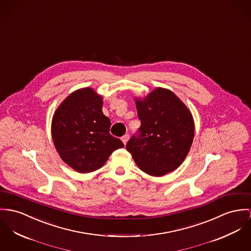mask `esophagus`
I'll use <instances>...</instances> for the list:
<instances>
[{
  "label": "esophagus",
  "mask_w": 251,
  "mask_h": 251,
  "mask_svg": "<svg viewBox=\"0 0 251 251\" xmlns=\"http://www.w3.org/2000/svg\"><path fill=\"white\" fill-rule=\"evenodd\" d=\"M129 138H130V135L127 134V135H124L123 136H122V137H121V140L123 141V143H124V144H126V143L128 142Z\"/></svg>",
  "instance_id": "esophagus-1"
}]
</instances>
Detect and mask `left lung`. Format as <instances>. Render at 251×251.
I'll return each instance as SVG.
<instances>
[{"label":"left lung","mask_w":251,"mask_h":251,"mask_svg":"<svg viewBox=\"0 0 251 251\" xmlns=\"http://www.w3.org/2000/svg\"><path fill=\"white\" fill-rule=\"evenodd\" d=\"M141 122L126 145L140 170L161 176L176 170L188 154L194 137L193 116L169 90L157 88L135 99Z\"/></svg>","instance_id":"left-lung-1"}]
</instances>
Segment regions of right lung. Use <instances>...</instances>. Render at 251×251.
I'll use <instances>...</instances> for the list:
<instances>
[{"label": "right lung", "mask_w": 251, "mask_h": 251, "mask_svg": "<svg viewBox=\"0 0 251 251\" xmlns=\"http://www.w3.org/2000/svg\"><path fill=\"white\" fill-rule=\"evenodd\" d=\"M103 98L91 88L67 97L54 113L51 135L61 158L79 173L101 168L123 142L110 134L111 120L103 115Z\"/></svg>", "instance_id": "add662e5"}]
</instances>
